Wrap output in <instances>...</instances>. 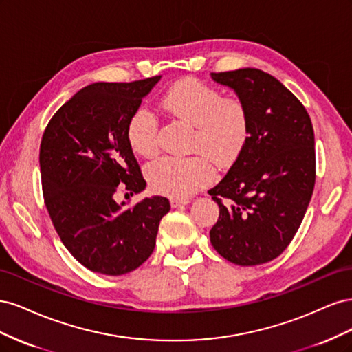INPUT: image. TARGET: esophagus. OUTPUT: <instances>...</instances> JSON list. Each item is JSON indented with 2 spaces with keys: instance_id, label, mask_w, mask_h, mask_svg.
<instances>
[{
  "instance_id": "obj_1",
  "label": "esophagus",
  "mask_w": 352,
  "mask_h": 352,
  "mask_svg": "<svg viewBox=\"0 0 352 352\" xmlns=\"http://www.w3.org/2000/svg\"><path fill=\"white\" fill-rule=\"evenodd\" d=\"M189 202H190L189 198H170V206H172L173 208L188 206Z\"/></svg>"
}]
</instances>
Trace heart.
Wrapping results in <instances>:
<instances>
[{"instance_id": "1", "label": "heart", "mask_w": 352, "mask_h": 352, "mask_svg": "<svg viewBox=\"0 0 352 352\" xmlns=\"http://www.w3.org/2000/svg\"><path fill=\"white\" fill-rule=\"evenodd\" d=\"M163 109L176 119L195 126L192 150L219 166L239 157L250 135V117L239 100H229L210 85L194 78L176 82L162 100ZM126 138L141 157L158 153V119L146 107L131 116ZM204 155L158 158L146 167V180L157 194L186 198L212 180L214 170Z\"/></svg>"}]
</instances>
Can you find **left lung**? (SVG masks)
<instances>
[{"instance_id": "obj_1", "label": "left lung", "mask_w": 352, "mask_h": 352, "mask_svg": "<svg viewBox=\"0 0 352 352\" xmlns=\"http://www.w3.org/2000/svg\"><path fill=\"white\" fill-rule=\"evenodd\" d=\"M236 92L250 117L248 141L219 185L220 208L210 241L239 265L272 261L300 228L316 184L311 119L301 101L260 69L211 73Z\"/></svg>"}]
</instances>
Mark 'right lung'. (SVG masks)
I'll return each instance as SVG.
<instances>
[{"instance_id":"1","label":"right lung","mask_w":352,"mask_h":352,"mask_svg":"<svg viewBox=\"0 0 352 352\" xmlns=\"http://www.w3.org/2000/svg\"><path fill=\"white\" fill-rule=\"evenodd\" d=\"M162 76L98 82L61 105L42 135L39 166L45 207L61 242L91 272L120 276L150 257L170 202L117 204V189L140 194L146 182L126 127Z\"/></svg>"}]
</instances>
